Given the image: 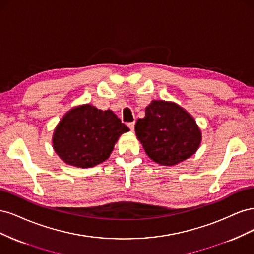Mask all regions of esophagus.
Masks as SVG:
<instances>
[{
	"label": "esophagus",
	"instance_id": "obj_1",
	"mask_svg": "<svg viewBox=\"0 0 254 254\" xmlns=\"http://www.w3.org/2000/svg\"><path fill=\"white\" fill-rule=\"evenodd\" d=\"M128 127L130 128V130H131V131H133V130H134V122L128 123Z\"/></svg>",
	"mask_w": 254,
	"mask_h": 254
}]
</instances>
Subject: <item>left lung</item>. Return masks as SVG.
<instances>
[{
  "mask_svg": "<svg viewBox=\"0 0 254 254\" xmlns=\"http://www.w3.org/2000/svg\"><path fill=\"white\" fill-rule=\"evenodd\" d=\"M135 134L147 156L164 166L191 157L201 143V131L191 115L179 105L152 101L145 118L135 123Z\"/></svg>",
  "mask_w": 254,
  "mask_h": 254,
  "instance_id": "obj_1",
  "label": "left lung"
}]
</instances>
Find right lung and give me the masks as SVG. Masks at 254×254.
<instances>
[{"label": "right lung", "instance_id": "obj_1", "mask_svg": "<svg viewBox=\"0 0 254 254\" xmlns=\"http://www.w3.org/2000/svg\"><path fill=\"white\" fill-rule=\"evenodd\" d=\"M129 131L111 110L86 104L65 113L53 134V148L64 163L93 167L110 157L119 137Z\"/></svg>", "mask_w": 254, "mask_h": 254}]
</instances>
